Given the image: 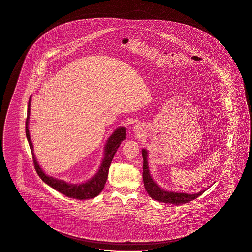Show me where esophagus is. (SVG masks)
Listing matches in <instances>:
<instances>
[{"mask_svg": "<svg viewBox=\"0 0 252 252\" xmlns=\"http://www.w3.org/2000/svg\"><path fill=\"white\" fill-rule=\"evenodd\" d=\"M134 131H135V133H137V134H140L141 132H143V127H142V126H140V125H136V126H134Z\"/></svg>", "mask_w": 252, "mask_h": 252, "instance_id": "34e87169", "label": "esophagus"}]
</instances>
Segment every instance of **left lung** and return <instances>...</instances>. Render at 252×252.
Here are the masks:
<instances>
[{
	"label": "left lung",
	"mask_w": 252,
	"mask_h": 252,
	"mask_svg": "<svg viewBox=\"0 0 252 252\" xmlns=\"http://www.w3.org/2000/svg\"><path fill=\"white\" fill-rule=\"evenodd\" d=\"M142 156H143V182L145 186V189L150 195L151 198L158 200L163 203H171V204H184L192 201L193 199L201 196L206 190L200 191L196 194H187V193H177V192H171L165 191L155 183L150 175L147 156L148 153L146 150H142Z\"/></svg>",
	"instance_id": "8db88e82"
}]
</instances>
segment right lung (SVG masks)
I'll return each instance as SVG.
<instances>
[{"mask_svg": "<svg viewBox=\"0 0 252 252\" xmlns=\"http://www.w3.org/2000/svg\"><path fill=\"white\" fill-rule=\"evenodd\" d=\"M30 115H31V98L28 105V116L26 120V135L31 147L34 167L36 169V172L38 173V176L42 179V181H44L47 185L52 187L55 190L59 191L62 194L67 196L68 198H76L80 200V199L95 198L96 196H98L103 189L104 185L106 183L109 167L111 165V162L113 160L115 153L119 148L121 142L126 138V129L124 127H121L115 130V133L108 139L106 147H105L104 159L102 160L99 172L95 175V176H93L91 180H89L86 183L73 185V184L66 183L63 180L53 178L52 176H46L42 169L39 167L38 161L36 160L35 155L33 153V145L31 143L30 131L28 126Z\"/></svg>", "mask_w": 252, "mask_h": 252, "instance_id": "right-lung-1", "label": "right lung"}]
</instances>
